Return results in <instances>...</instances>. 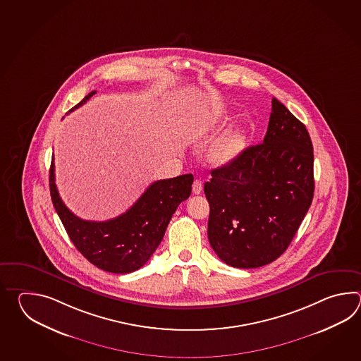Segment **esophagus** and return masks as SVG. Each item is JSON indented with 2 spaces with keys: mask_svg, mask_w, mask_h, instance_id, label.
I'll list each match as a JSON object with an SVG mask.
<instances>
[{
  "mask_svg": "<svg viewBox=\"0 0 361 361\" xmlns=\"http://www.w3.org/2000/svg\"><path fill=\"white\" fill-rule=\"evenodd\" d=\"M192 191L195 195H199L202 191V183H201V180L199 179H196L195 182H193V185H192Z\"/></svg>",
  "mask_w": 361,
  "mask_h": 361,
  "instance_id": "1",
  "label": "esophagus"
}]
</instances>
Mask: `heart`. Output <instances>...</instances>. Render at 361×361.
Here are the masks:
<instances>
[{
	"instance_id": "obj_1",
	"label": "heart",
	"mask_w": 361,
	"mask_h": 361,
	"mask_svg": "<svg viewBox=\"0 0 361 361\" xmlns=\"http://www.w3.org/2000/svg\"><path fill=\"white\" fill-rule=\"evenodd\" d=\"M246 145L245 133L240 128H235L223 134L221 138L215 140L214 145L209 151L210 161L215 165H230L243 154Z\"/></svg>"
}]
</instances>
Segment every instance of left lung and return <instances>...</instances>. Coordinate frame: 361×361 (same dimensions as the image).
I'll list each match as a JSON object with an SVG mask.
<instances>
[{"label": "left lung", "mask_w": 361, "mask_h": 361, "mask_svg": "<svg viewBox=\"0 0 361 361\" xmlns=\"http://www.w3.org/2000/svg\"><path fill=\"white\" fill-rule=\"evenodd\" d=\"M314 148L306 126L276 98L263 143L212 170L207 238L236 269H257L288 249L314 199Z\"/></svg>", "instance_id": "obj_1"}]
</instances>
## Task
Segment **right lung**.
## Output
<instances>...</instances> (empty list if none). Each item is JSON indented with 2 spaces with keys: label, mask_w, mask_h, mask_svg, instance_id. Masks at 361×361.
<instances>
[{
  "label": "right lung",
  "mask_w": 361,
  "mask_h": 361,
  "mask_svg": "<svg viewBox=\"0 0 361 361\" xmlns=\"http://www.w3.org/2000/svg\"><path fill=\"white\" fill-rule=\"evenodd\" d=\"M95 92L87 94L71 111L81 107ZM49 182L55 210L77 250L98 269L129 274L145 266L160 245L178 205L191 195L193 176L154 182L126 213L106 222L84 221L64 205L55 184L54 157Z\"/></svg>",
  "instance_id": "right-lung-1"
}]
</instances>
